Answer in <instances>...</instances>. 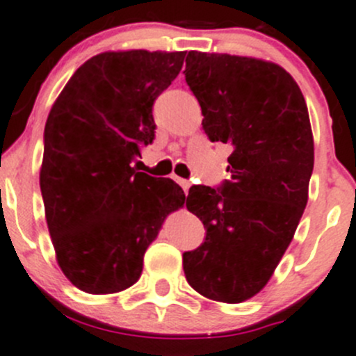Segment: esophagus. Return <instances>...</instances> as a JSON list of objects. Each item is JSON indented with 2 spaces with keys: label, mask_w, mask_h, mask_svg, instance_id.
<instances>
[{
  "label": "esophagus",
  "mask_w": 356,
  "mask_h": 356,
  "mask_svg": "<svg viewBox=\"0 0 356 356\" xmlns=\"http://www.w3.org/2000/svg\"><path fill=\"white\" fill-rule=\"evenodd\" d=\"M177 182H179V184H181V188L184 189L186 195H188L189 188H191V184H189V181H184V179H177Z\"/></svg>",
  "instance_id": "34e87169"
}]
</instances>
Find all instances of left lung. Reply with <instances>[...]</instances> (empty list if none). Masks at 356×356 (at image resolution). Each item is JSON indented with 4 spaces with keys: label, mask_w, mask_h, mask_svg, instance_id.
Listing matches in <instances>:
<instances>
[{
    "label": "left lung",
    "mask_w": 356,
    "mask_h": 356,
    "mask_svg": "<svg viewBox=\"0 0 356 356\" xmlns=\"http://www.w3.org/2000/svg\"><path fill=\"white\" fill-rule=\"evenodd\" d=\"M184 75L208 139L232 146L231 179L189 189L207 238L182 254L184 274L203 296L241 303L265 288L307 207L310 117L296 81L272 62L189 51Z\"/></svg>",
    "instance_id": "1"
}]
</instances>
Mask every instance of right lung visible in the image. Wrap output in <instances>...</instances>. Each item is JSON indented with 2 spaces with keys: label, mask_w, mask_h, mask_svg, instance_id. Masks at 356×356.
Wrapping results in <instances>:
<instances>
[{
  "label": "right lung",
  "mask_w": 356,
  "mask_h": 356,
  "mask_svg": "<svg viewBox=\"0 0 356 356\" xmlns=\"http://www.w3.org/2000/svg\"><path fill=\"white\" fill-rule=\"evenodd\" d=\"M184 51H106L72 75L44 127L41 195L56 261L75 288H131L143 258L186 195L132 161L155 139L153 103L181 72Z\"/></svg>",
  "instance_id": "1"
}]
</instances>
